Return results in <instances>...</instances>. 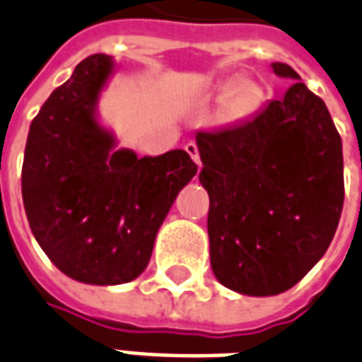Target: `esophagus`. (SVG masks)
<instances>
[{
  "mask_svg": "<svg viewBox=\"0 0 362 362\" xmlns=\"http://www.w3.org/2000/svg\"><path fill=\"white\" fill-rule=\"evenodd\" d=\"M185 151H187V153H189L190 155V158H192V160L196 162V164H198V168H202V160H200V153H198V145H196V143H187V145H185Z\"/></svg>",
  "mask_w": 362,
  "mask_h": 362,
  "instance_id": "34e87169",
  "label": "esophagus"
}]
</instances>
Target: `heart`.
Wrapping results in <instances>:
<instances>
[{
  "mask_svg": "<svg viewBox=\"0 0 362 362\" xmlns=\"http://www.w3.org/2000/svg\"><path fill=\"white\" fill-rule=\"evenodd\" d=\"M221 88L223 90L226 88L225 100H223V115L228 122H242L259 109L262 92L253 81H238V83L226 81Z\"/></svg>",
  "mask_w": 362,
  "mask_h": 362,
  "instance_id": "1",
  "label": "heart"
}]
</instances>
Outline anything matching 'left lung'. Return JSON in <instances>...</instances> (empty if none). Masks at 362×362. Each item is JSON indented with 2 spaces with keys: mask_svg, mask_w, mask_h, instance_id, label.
<instances>
[{
  "mask_svg": "<svg viewBox=\"0 0 362 362\" xmlns=\"http://www.w3.org/2000/svg\"><path fill=\"white\" fill-rule=\"evenodd\" d=\"M279 77L300 79L287 64ZM200 183L215 277L242 295H279L329 249L344 206L341 139L325 102L302 81L257 117L198 132Z\"/></svg>",
  "mask_w": 362,
  "mask_h": 362,
  "instance_id": "obj_1",
  "label": "left lung"
}]
</instances>
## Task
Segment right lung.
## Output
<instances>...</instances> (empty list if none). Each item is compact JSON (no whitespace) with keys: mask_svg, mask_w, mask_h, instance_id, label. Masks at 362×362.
Segmentation results:
<instances>
[{"mask_svg":"<svg viewBox=\"0 0 362 362\" xmlns=\"http://www.w3.org/2000/svg\"><path fill=\"white\" fill-rule=\"evenodd\" d=\"M113 62L92 54L39 109L22 164V200L33 236L66 276L92 285L136 279L179 190L198 172L189 153L137 158L111 151L94 117Z\"/></svg>","mask_w":362,"mask_h":362,"instance_id":"obj_1","label":"right lung"}]
</instances>
